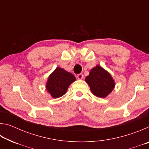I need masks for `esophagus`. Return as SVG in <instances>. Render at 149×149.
<instances>
[{
  "mask_svg": "<svg viewBox=\"0 0 149 149\" xmlns=\"http://www.w3.org/2000/svg\"><path fill=\"white\" fill-rule=\"evenodd\" d=\"M84 75H83L82 74H79L77 75V77L78 79H82L83 78H84Z\"/></svg>",
  "mask_w": 149,
  "mask_h": 149,
  "instance_id": "1",
  "label": "esophagus"
}]
</instances>
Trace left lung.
Returning <instances> with one entry per match:
<instances>
[{"mask_svg":"<svg viewBox=\"0 0 149 149\" xmlns=\"http://www.w3.org/2000/svg\"><path fill=\"white\" fill-rule=\"evenodd\" d=\"M85 81L93 94L101 98H104L110 94L115 85L110 74L99 65L91 70Z\"/></svg>","mask_w":149,"mask_h":149,"instance_id":"8db88e82","label":"left lung"}]
</instances>
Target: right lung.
Listing matches in <instances>:
<instances>
[{
	"mask_svg": "<svg viewBox=\"0 0 149 149\" xmlns=\"http://www.w3.org/2000/svg\"><path fill=\"white\" fill-rule=\"evenodd\" d=\"M74 81L75 77L71 73L57 68L49 77L47 89L52 97L58 98L65 94L70 85Z\"/></svg>",
	"mask_w": 149,
	"mask_h": 149,
	"instance_id": "right-lung-1",
	"label": "right lung"
}]
</instances>
